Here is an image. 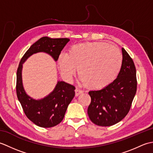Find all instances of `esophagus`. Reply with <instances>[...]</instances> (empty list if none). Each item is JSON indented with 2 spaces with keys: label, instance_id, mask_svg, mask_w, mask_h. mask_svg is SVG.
Wrapping results in <instances>:
<instances>
[{
  "label": "esophagus",
  "instance_id": "1",
  "mask_svg": "<svg viewBox=\"0 0 153 153\" xmlns=\"http://www.w3.org/2000/svg\"><path fill=\"white\" fill-rule=\"evenodd\" d=\"M75 92H76V96H78L79 94L83 93V90H81V89H79L78 88H76V90H75Z\"/></svg>",
  "mask_w": 153,
  "mask_h": 153
}]
</instances>
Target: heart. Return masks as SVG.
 <instances>
[{
	"instance_id": "b5f03b06",
	"label": "heart",
	"mask_w": 153,
	"mask_h": 153,
	"mask_svg": "<svg viewBox=\"0 0 153 153\" xmlns=\"http://www.w3.org/2000/svg\"><path fill=\"white\" fill-rule=\"evenodd\" d=\"M61 74L71 81L78 76L91 89H100L114 80L121 70L122 55L116 47L103 41L86 42L71 46L58 58Z\"/></svg>"
}]
</instances>
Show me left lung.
I'll return each instance as SVG.
<instances>
[{"label": "left lung", "mask_w": 153, "mask_h": 153, "mask_svg": "<svg viewBox=\"0 0 153 153\" xmlns=\"http://www.w3.org/2000/svg\"><path fill=\"white\" fill-rule=\"evenodd\" d=\"M122 65L117 78L105 88L91 91V103L87 114L93 123L110 126L120 122L128 114L137 91L136 69L134 61L124 48Z\"/></svg>", "instance_id": "left-lung-1"}]
</instances>
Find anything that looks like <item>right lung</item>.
I'll list each match as a JSON object with an SVG mask.
<instances>
[{
	"instance_id": "obj_1",
	"label": "right lung",
	"mask_w": 153,
	"mask_h": 153,
	"mask_svg": "<svg viewBox=\"0 0 153 153\" xmlns=\"http://www.w3.org/2000/svg\"><path fill=\"white\" fill-rule=\"evenodd\" d=\"M70 41L68 38L52 39L43 37L35 42L22 56L16 76V94L29 120L41 128H51L63 120L67 108L75 96L76 87L64 82H58L54 91L41 100L29 97L22 85V64L33 54L45 52L56 61L62 50Z\"/></svg>"
}]
</instances>
